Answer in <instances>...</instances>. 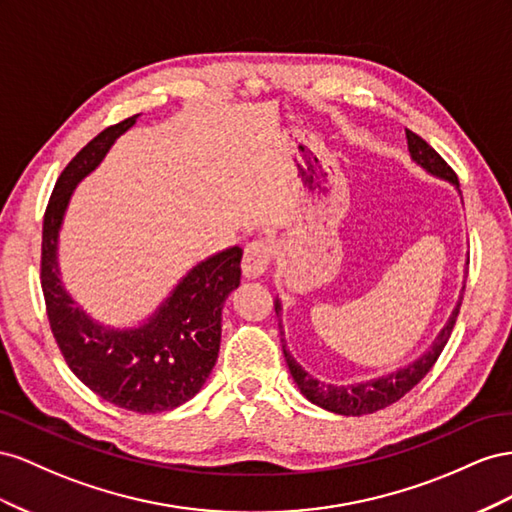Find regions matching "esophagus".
Here are the masks:
<instances>
[{"label":"esophagus","instance_id":"obj_1","mask_svg":"<svg viewBox=\"0 0 512 512\" xmlns=\"http://www.w3.org/2000/svg\"><path fill=\"white\" fill-rule=\"evenodd\" d=\"M274 253V246L270 240H253L251 244H246L244 248V257H242V272L246 279H259L264 276V272L270 266V259Z\"/></svg>","mask_w":512,"mask_h":512}]
</instances>
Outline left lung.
Instances as JSON below:
<instances>
[{
	"instance_id": "8db88e82",
	"label": "left lung",
	"mask_w": 512,
	"mask_h": 512,
	"mask_svg": "<svg viewBox=\"0 0 512 512\" xmlns=\"http://www.w3.org/2000/svg\"><path fill=\"white\" fill-rule=\"evenodd\" d=\"M407 133V148H410V156L416 165H420L427 173L435 175V178L446 180L459 191V180H457V173L448 167L446 160L437 154L431 145L418 137L412 130H405ZM461 193V191H459ZM461 300L459 298L455 311H452L448 324L440 330L437 334L433 345L427 349L425 354H422L418 360L410 362L407 367L392 371L388 375H379L375 379H367V382H358V384H326V382H319L311 373H306L300 364L294 360V356L289 354V349L285 345L283 339V324L279 319V328H281V343H283V354L287 360V367L291 377H294V382L298 384L300 392L304 394L306 399L311 403L324 407L328 412L334 414H341V416H364V414H373L377 410H384V407L397 403L401 397H405L407 392H410L422 377H425L431 367L435 364V360L440 358L442 349L446 347L448 339H450V332L455 328V321L461 309ZM274 311L276 315L281 317V300L276 298L274 300Z\"/></svg>"
}]
</instances>
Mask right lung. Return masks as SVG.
<instances>
[{
  "label": "right lung",
  "instance_id": "1",
  "mask_svg": "<svg viewBox=\"0 0 512 512\" xmlns=\"http://www.w3.org/2000/svg\"><path fill=\"white\" fill-rule=\"evenodd\" d=\"M137 118L102 130L57 178L42 225L40 281L53 337L70 371L100 399L137 414H158L193 399L212 373L221 347L223 306L240 285L242 248L231 246L199 261L154 315L135 328L100 324L72 300L57 264L72 191Z\"/></svg>",
  "mask_w": 512,
  "mask_h": 512
}]
</instances>
